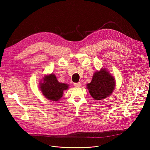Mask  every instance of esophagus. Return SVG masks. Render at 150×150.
Wrapping results in <instances>:
<instances>
[{"label":"esophagus","instance_id":"esophagus-1","mask_svg":"<svg viewBox=\"0 0 150 150\" xmlns=\"http://www.w3.org/2000/svg\"><path fill=\"white\" fill-rule=\"evenodd\" d=\"M74 85L76 87H79L81 86V82H77V83H74Z\"/></svg>","mask_w":150,"mask_h":150}]
</instances>
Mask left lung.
<instances>
[{
	"mask_svg": "<svg viewBox=\"0 0 150 150\" xmlns=\"http://www.w3.org/2000/svg\"><path fill=\"white\" fill-rule=\"evenodd\" d=\"M115 79L105 68L94 74L92 81L87 83V88L91 97L96 100H103L113 93L115 87Z\"/></svg>",
	"mask_w": 150,
	"mask_h": 150,
	"instance_id": "left-lung-1",
	"label": "left lung"
}]
</instances>
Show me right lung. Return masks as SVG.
I'll use <instances>...</instances> for the list:
<instances>
[{"label":"right lung","instance_id":"add662e5","mask_svg":"<svg viewBox=\"0 0 150 150\" xmlns=\"http://www.w3.org/2000/svg\"><path fill=\"white\" fill-rule=\"evenodd\" d=\"M40 82V88L42 94L49 100L58 101L63 96V91L68 88L69 85L59 82L54 74L46 75Z\"/></svg>","mask_w":150,"mask_h":150}]
</instances>
